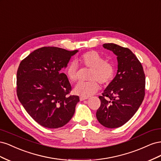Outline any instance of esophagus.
<instances>
[{
  "label": "esophagus",
  "instance_id": "34e87169",
  "mask_svg": "<svg viewBox=\"0 0 161 161\" xmlns=\"http://www.w3.org/2000/svg\"><path fill=\"white\" fill-rule=\"evenodd\" d=\"M87 99H88V97H83V96L80 97V101H84V100H86Z\"/></svg>",
  "mask_w": 161,
  "mask_h": 161
}]
</instances>
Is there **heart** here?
Here are the masks:
<instances>
[{
	"instance_id": "1",
	"label": "heart",
	"mask_w": 161,
	"mask_h": 161,
	"mask_svg": "<svg viewBox=\"0 0 161 161\" xmlns=\"http://www.w3.org/2000/svg\"><path fill=\"white\" fill-rule=\"evenodd\" d=\"M78 61L82 66L91 69L89 79L87 82H79L75 85L74 92L83 97H89L99 91L100 86L98 80L103 85H108L114 76V66L109 61L105 60L99 53L89 51L82 54ZM65 73L70 81L75 82L78 77V66L74 61L70 62L66 66Z\"/></svg>"
}]
</instances>
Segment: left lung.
I'll list each match as a JSON object with an SVG mask.
<instances>
[{
  "mask_svg": "<svg viewBox=\"0 0 161 161\" xmlns=\"http://www.w3.org/2000/svg\"><path fill=\"white\" fill-rule=\"evenodd\" d=\"M103 46L117 56L118 72L99 97L101 105L96 116L105 127L115 128L128 121L142 104L145 95V75L141 63L128 48L112 43H104Z\"/></svg>",
  "mask_w": 161,
  "mask_h": 161,
  "instance_id": "1",
  "label": "left lung"
}]
</instances>
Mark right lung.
I'll return each instance as SVG.
<instances>
[{
	"label": "right lung",
	"instance_id": "right-lung-1",
	"mask_svg": "<svg viewBox=\"0 0 161 161\" xmlns=\"http://www.w3.org/2000/svg\"><path fill=\"white\" fill-rule=\"evenodd\" d=\"M78 52L43 47L31 52L19 64L18 99L28 114L43 127H62L75 114L79 97L69 95L71 85L61 70Z\"/></svg>",
	"mask_w": 161,
	"mask_h": 161
}]
</instances>
